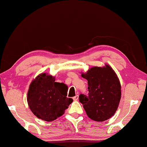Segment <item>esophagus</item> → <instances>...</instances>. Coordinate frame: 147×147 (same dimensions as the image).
Masks as SVG:
<instances>
[{
  "mask_svg": "<svg viewBox=\"0 0 147 147\" xmlns=\"http://www.w3.org/2000/svg\"><path fill=\"white\" fill-rule=\"evenodd\" d=\"M73 99L74 100H75V101L78 100V94H77V95H76V96H74V97L73 98Z\"/></svg>",
  "mask_w": 147,
  "mask_h": 147,
  "instance_id": "obj_1",
  "label": "esophagus"
}]
</instances>
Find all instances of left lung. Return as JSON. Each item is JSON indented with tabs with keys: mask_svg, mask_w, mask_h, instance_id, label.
I'll list each match as a JSON object with an SVG mask.
<instances>
[{
	"mask_svg": "<svg viewBox=\"0 0 147 147\" xmlns=\"http://www.w3.org/2000/svg\"><path fill=\"white\" fill-rule=\"evenodd\" d=\"M88 80V94L79 95L87 115L96 121L111 118L117 109L121 100V84L115 72L108 65L104 67H94L82 74Z\"/></svg>",
	"mask_w": 147,
	"mask_h": 147,
	"instance_id": "obj_1",
	"label": "left lung"
}]
</instances>
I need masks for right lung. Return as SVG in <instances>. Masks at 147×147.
Listing matches in <instances>:
<instances>
[{
  "label": "right lung",
  "mask_w": 147,
  "mask_h": 147,
  "mask_svg": "<svg viewBox=\"0 0 147 147\" xmlns=\"http://www.w3.org/2000/svg\"><path fill=\"white\" fill-rule=\"evenodd\" d=\"M68 88L56 82L55 78L41 74L32 81L27 95L28 106L35 115L45 121H53L61 116L73 102L67 98Z\"/></svg>",
  "instance_id": "right-lung-1"
}]
</instances>
